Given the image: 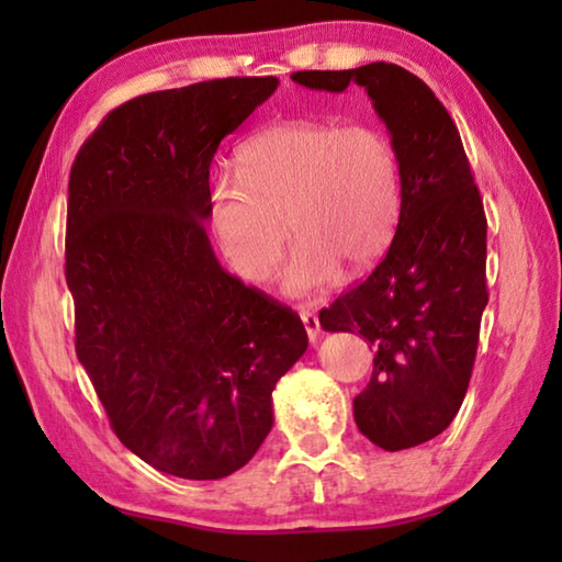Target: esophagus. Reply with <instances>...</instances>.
Listing matches in <instances>:
<instances>
[{"mask_svg": "<svg viewBox=\"0 0 562 562\" xmlns=\"http://www.w3.org/2000/svg\"><path fill=\"white\" fill-rule=\"evenodd\" d=\"M300 319H302V325H304V331H307L310 341H312V345H315L317 337H319V319H317V315H315V312L300 307Z\"/></svg>", "mask_w": 562, "mask_h": 562, "instance_id": "1", "label": "esophagus"}]
</instances>
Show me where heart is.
Returning <instances> with one entry per match:
<instances>
[{
	"label": "heart",
	"mask_w": 562,
	"mask_h": 562,
	"mask_svg": "<svg viewBox=\"0 0 562 562\" xmlns=\"http://www.w3.org/2000/svg\"><path fill=\"white\" fill-rule=\"evenodd\" d=\"M398 205L402 176L386 133L364 123L284 121L245 140L237 178L213 186L207 217L227 265L252 284L272 278L288 233L297 235L282 292L304 297L335 280L341 265L372 268L392 240Z\"/></svg>",
	"instance_id": "b5f03b06"
}]
</instances>
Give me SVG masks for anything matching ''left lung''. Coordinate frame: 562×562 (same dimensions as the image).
<instances>
[{"label":"left lung","instance_id":"left-lung-1","mask_svg":"<svg viewBox=\"0 0 562 562\" xmlns=\"http://www.w3.org/2000/svg\"><path fill=\"white\" fill-rule=\"evenodd\" d=\"M315 91L357 83L392 136L402 176L394 240L374 272L319 312L327 331L374 349L355 422L384 451L431 441L453 422L471 382L486 292V215L459 128L422 79L396 64L297 71Z\"/></svg>","mask_w":562,"mask_h":562}]
</instances>
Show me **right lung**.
<instances>
[{
    "instance_id": "1",
    "label": "right lung",
    "mask_w": 562,
    "mask_h": 562,
    "mask_svg": "<svg viewBox=\"0 0 562 562\" xmlns=\"http://www.w3.org/2000/svg\"><path fill=\"white\" fill-rule=\"evenodd\" d=\"M278 87L235 76L131 99L71 166L76 357L121 443L178 479L243 469L307 351L302 319L225 272L205 233L215 150Z\"/></svg>"
}]
</instances>
